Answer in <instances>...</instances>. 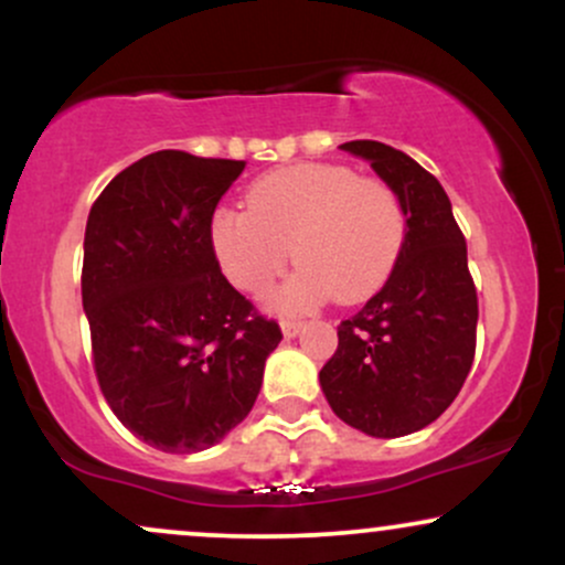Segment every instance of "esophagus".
<instances>
[{
	"label": "esophagus",
	"instance_id": "esophagus-1",
	"mask_svg": "<svg viewBox=\"0 0 565 565\" xmlns=\"http://www.w3.org/2000/svg\"><path fill=\"white\" fill-rule=\"evenodd\" d=\"M281 329H284V334H287V337H295V334H300L302 321L300 319H284Z\"/></svg>",
	"mask_w": 565,
	"mask_h": 565
}]
</instances>
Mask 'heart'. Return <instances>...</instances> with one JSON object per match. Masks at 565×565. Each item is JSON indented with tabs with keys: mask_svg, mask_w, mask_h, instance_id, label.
<instances>
[{
	"mask_svg": "<svg viewBox=\"0 0 565 565\" xmlns=\"http://www.w3.org/2000/svg\"><path fill=\"white\" fill-rule=\"evenodd\" d=\"M212 246L233 287L263 295L289 260L300 263L276 295L284 310L337 297L374 295L398 265L406 242L404 201L380 178L340 164H291L263 174L246 193V212L212 217Z\"/></svg>",
	"mask_w": 565,
	"mask_h": 565,
	"instance_id": "b5f03b06",
	"label": "heart"
}]
</instances>
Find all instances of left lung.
Returning a JSON list of instances; mask_svg holds the SVG:
<instances>
[{"label":"left lung","mask_w":565,"mask_h":565,"mask_svg":"<svg viewBox=\"0 0 565 565\" xmlns=\"http://www.w3.org/2000/svg\"><path fill=\"white\" fill-rule=\"evenodd\" d=\"M342 148L372 161L404 201L406 242L385 287L340 321L319 380L342 423L398 438L436 423L462 391L476 359L478 295L468 244L438 180L385 142Z\"/></svg>","instance_id":"8db88e82"}]
</instances>
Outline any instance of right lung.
<instances>
[{
  "mask_svg": "<svg viewBox=\"0 0 565 565\" xmlns=\"http://www.w3.org/2000/svg\"><path fill=\"white\" fill-rule=\"evenodd\" d=\"M246 161L148 153L103 188L84 231L82 305L97 385L159 451L215 446L255 406L281 329L220 270L212 217Z\"/></svg>",
  "mask_w": 565,
  "mask_h": 565,
  "instance_id": "add662e5",
  "label": "right lung"
}]
</instances>
